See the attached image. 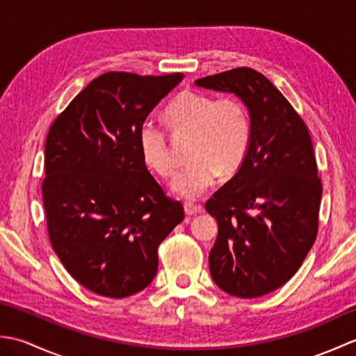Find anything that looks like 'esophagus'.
<instances>
[{"label": "esophagus", "mask_w": 356, "mask_h": 356, "mask_svg": "<svg viewBox=\"0 0 356 356\" xmlns=\"http://www.w3.org/2000/svg\"><path fill=\"white\" fill-rule=\"evenodd\" d=\"M184 209H185V214L186 216H195V214H200L203 211L202 205H197V203H193V202H185L184 203Z\"/></svg>", "instance_id": "1"}]
</instances>
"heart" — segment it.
I'll return each mask as SVG.
<instances>
[{
	"mask_svg": "<svg viewBox=\"0 0 356 356\" xmlns=\"http://www.w3.org/2000/svg\"><path fill=\"white\" fill-rule=\"evenodd\" d=\"M165 119L176 138H190L191 163L171 182L180 197L194 199L216 182L218 174L231 176L245 163L252 140V122L245 102L234 96L216 97L182 92L165 110ZM139 149L149 170L170 177L177 161L166 134L151 124L139 131Z\"/></svg>",
	"mask_w": 356,
	"mask_h": 356,
	"instance_id": "b5f03b06",
	"label": "heart"
}]
</instances>
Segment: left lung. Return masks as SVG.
I'll return each instance as SVG.
<instances>
[{"mask_svg":"<svg viewBox=\"0 0 356 356\" xmlns=\"http://www.w3.org/2000/svg\"><path fill=\"white\" fill-rule=\"evenodd\" d=\"M234 93L252 122L245 163L207 202L218 225L209 272L222 291L257 298L289 282L318 232L323 194L312 139L282 92L248 67L195 81Z\"/></svg>","mask_w":356,"mask_h":356,"instance_id":"1","label":"left lung"}]
</instances>
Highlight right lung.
<instances>
[{
	"instance_id": "add662e5",
	"label": "right lung",
	"mask_w": 356,
	"mask_h": 356,
	"mask_svg": "<svg viewBox=\"0 0 356 356\" xmlns=\"http://www.w3.org/2000/svg\"><path fill=\"white\" fill-rule=\"evenodd\" d=\"M182 73L93 79L51 124L42 202L53 251L88 291L125 298L153 282L157 248L184 220L139 149V131Z\"/></svg>"
}]
</instances>
